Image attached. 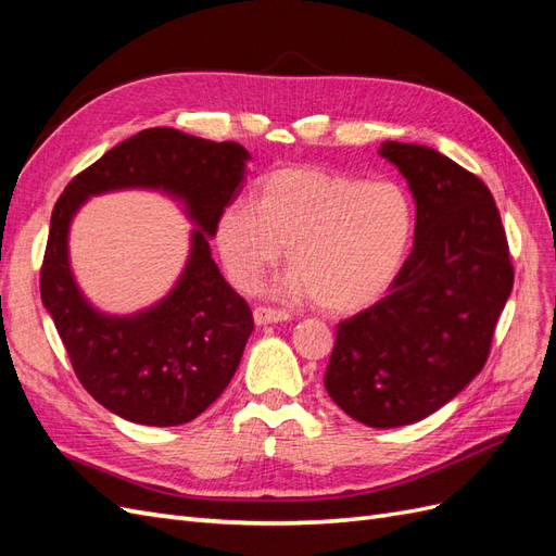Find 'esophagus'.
I'll return each instance as SVG.
<instances>
[{
    "mask_svg": "<svg viewBox=\"0 0 556 556\" xmlns=\"http://www.w3.org/2000/svg\"><path fill=\"white\" fill-rule=\"evenodd\" d=\"M253 319L255 324H275V321H287L289 312L279 309V307H269V305H258L253 309Z\"/></svg>",
    "mask_w": 556,
    "mask_h": 556,
    "instance_id": "34e87169",
    "label": "esophagus"
}]
</instances>
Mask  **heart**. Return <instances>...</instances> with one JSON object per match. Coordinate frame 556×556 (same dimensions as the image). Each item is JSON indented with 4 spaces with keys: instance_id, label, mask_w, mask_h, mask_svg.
<instances>
[{
    "instance_id": "1",
    "label": "heart",
    "mask_w": 556,
    "mask_h": 556,
    "mask_svg": "<svg viewBox=\"0 0 556 556\" xmlns=\"http://www.w3.org/2000/svg\"><path fill=\"white\" fill-rule=\"evenodd\" d=\"M414 230L416 204L404 185L287 166L258 180L253 202L223 208L216 247L239 289H253L287 247L291 289L329 312H350L388 291Z\"/></svg>"
}]
</instances>
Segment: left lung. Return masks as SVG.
<instances>
[{"mask_svg":"<svg viewBox=\"0 0 556 556\" xmlns=\"http://www.w3.org/2000/svg\"><path fill=\"white\" fill-rule=\"evenodd\" d=\"M380 154L414 192V251L386 298L336 326L324 386L350 418L386 430L434 414L481 371L515 267L481 178L414 142Z\"/></svg>","mask_w":556,"mask_h":556,"instance_id":"obj_1","label":"left lung"}]
</instances>
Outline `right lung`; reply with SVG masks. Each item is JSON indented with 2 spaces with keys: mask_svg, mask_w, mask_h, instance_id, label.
I'll use <instances>...</instances> for the list:
<instances>
[{
  "mask_svg": "<svg viewBox=\"0 0 556 556\" xmlns=\"http://www.w3.org/2000/svg\"><path fill=\"white\" fill-rule=\"evenodd\" d=\"M249 152L176 129H146L84 168L59 197L41 263L39 291L79 382L98 404L138 425L194 420L232 380L253 331L249 303L220 275L208 237L241 192ZM154 187L182 198L198 223L177 289L131 318H108L76 289L66 263V230L91 193Z\"/></svg>",
  "mask_w": 556,
  "mask_h": 556,
  "instance_id": "1",
  "label": "right lung"
}]
</instances>
